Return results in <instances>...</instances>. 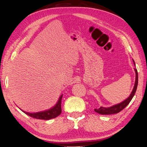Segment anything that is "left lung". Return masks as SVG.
I'll return each mask as SVG.
<instances>
[{"label":"left lung","instance_id":"8db88e82","mask_svg":"<svg viewBox=\"0 0 147 147\" xmlns=\"http://www.w3.org/2000/svg\"><path fill=\"white\" fill-rule=\"evenodd\" d=\"M134 65L135 62L134 61ZM135 72H136V81H135L134 86L133 90H132L130 95L129 96V97L126 98V100L122 101V102L118 103V104L114 105L113 106L108 107H100L98 109H94V111L98 113L101 114V115H112V114H115L119 113L121 111H122L123 109H124L127 105L129 104V103L130 102L132 98H133L134 96L135 95V93L136 92L137 87H138V70H137L136 68H134Z\"/></svg>","mask_w":147,"mask_h":147}]
</instances>
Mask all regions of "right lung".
I'll return each mask as SVG.
<instances>
[{
    "mask_svg": "<svg viewBox=\"0 0 147 147\" xmlns=\"http://www.w3.org/2000/svg\"><path fill=\"white\" fill-rule=\"evenodd\" d=\"M62 94L60 96L59 100L57 102L53 107L50 108L49 109L43 111L37 112V113H28L24 111L21 110L23 112L25 113L28 116L37 119H42V120H50L51 119H55L59 115H61L62 112L61 109V101H62Z\"/></svg>",
    "mask_w": 147,
    "mask_h": 147,
    "instance_id": "add662e5",
    "label": "right lung"
}]
</instances>
